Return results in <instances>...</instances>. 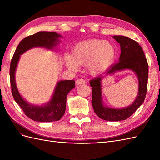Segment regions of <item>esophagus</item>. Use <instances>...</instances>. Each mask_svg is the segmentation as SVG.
<instances>
[{
    "label": "esophagus",
    "mask_w": 160,
    "mask_h": 160,
    "mask_svg": "<svg viewBox=\"0 0 160 160\" xmlns=\"http://www.w3.org/2000/svg\"><path fill=\"white\" fill-rule=\"evenodd\" d=\"M86 83V81L85 80L83 79H80L76 81V84L77 85H80V84H85Z\"/></svg>",
    "instance_id": "esophagus-1"
}]
</instances>
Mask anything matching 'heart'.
<instances>
[{
	"mask_svg": "<svg viewBox=\"0 0 160 160\" xmlns=\"http://www.w3.org/2000/svg\"><path fill=\"white\" fill-rule=\"evenodd\" d=\"M117 56L112 43L99 39L80 42L74 47L71 56L66 57V65L71 70H77V65L87 66L89 74L99 75L111 66Z\"/></svg>",
	"mask_w": 160,
	"mask_h": 160,
	"instance_id": "b5f03b06",
	"label": "heart"
}]
</instances>
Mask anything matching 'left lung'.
Returning <instances> with one entry per match:
<instances>
[{"label":"left lung","mask_w":160,"mask_h":160,"mask_svg":"<svg viewBox=\"0 0 160 160\" xmlns=\"http://www.w3.org/2000/svg\"><path fill=\"white\" fill-rule=\"evenodd\" d=\"M113 38L120 44L121 55L119 62L106 71L105 75H111L116 72L125 69L133 71L138 79L137 98L126 108H109L104 105L103 102L101 81L104 77L100 75L91 80L89 83L93 90L91 103L95 113L102 119L109 122H118L128 119L143 103L148 88V64L142 48L136 41L121 35H115Z\"/></svg>","instance_id":"left-lung-1"}]
</instances>
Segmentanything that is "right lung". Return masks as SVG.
<instances>
[{
  "instance_id": "add662e5",
  "label": "right lung",
  "mask_w": 160,
  "mask_h": 160,
  "mask_svg": "<svg viewBox=\"0 0 160 160\" xmlns=\"http://www.w3.org/2000/svg\"><path fill=\"white\" fill-rule=\"evenodd\" d=\"M62 36L55 32L41 31L27 37L19 43L12 58L10 66V81L12 94L25 115L35 122H51L59 120L65 112L67 95L75 87L73 80L57 82L54 93L49 102L42 105L28 103L19 93L15 81V72L21 55L34 47L52 50L60 42Z\"/></svg>"
}]
</instances>
